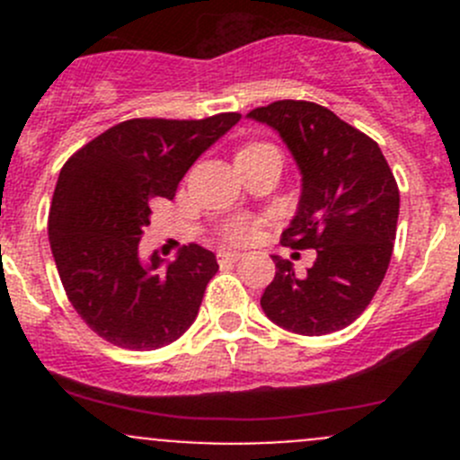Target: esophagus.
Here are the masks:
<instances>
[{
	"label": "esophagus",
	"mask_w": 460,
	"mask_h": 460,
	"mask_svg": "<svg viewBox=\"0 0 460 460\" xmlns=\"http://www.w3.org/2000/svg\"><path fill=\"white\" fill-rule=\"evenodd\" d=\"M240 258H243V253L234 252V249H220V252H217V260H220V262H238Z\"/></svg>",
	"instance_id": "1"
}]
</instances>
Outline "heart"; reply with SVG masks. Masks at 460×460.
<instances>
[{
	"instance_id": "heart-1",
	"label": "heart",
	"mask_w": 460,
	"mask_h": 460,
	"mask_svg": "<svg viewBox=\"0 0 460 460\" xmlns=\"http://www.w3.org/2000/svg\"><path fill=\"white\" fill-rule=\"evenodd\" d=\"M256 146H260V144H249V146H244L243 151H247V148H256ZM253 235H256V222L249 220V217H235V220H231L225 229V238L238 244L249 243Z\"/></svg>"
}]
</instances>
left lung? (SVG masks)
<instances>
[{
	"label": "left lung",
	"instance_id": "8db88e82",
	"mask_svg": "<svg viewBox=\"0 0 460 460\" xmlns=\"http://www.w3.org/2000/svg\"><path fill=\"white\" fill-rule=\"evenodd\" d=\"M247 118L282 137L303 175L280 243L318 253L303 278L289 260L271 256L276 276L260 298L262 312L303 336L345 329L372 303L392 260L401 207L392 169L372 137L314 102L280 100Z\"/></svg>",
	"mask_w": 460,
	"mask_h": 460
}]
</instances>
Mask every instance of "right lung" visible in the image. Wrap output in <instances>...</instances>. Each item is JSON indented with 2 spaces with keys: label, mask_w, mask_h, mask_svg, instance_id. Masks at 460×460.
<instances>
[{
  "label": "right lung",
  "mask_w": 460,
  "mask_h": 460,
  "mask_svg": "<svg viewBox=\"0 0 460 460\" xmlns=\"http://www.w3.org/2000/svg\"><path fill=\"white\" fill-rule=\"evenodd\" d=\"M240 122L137 118L82 146L62 166L49 213V240L68 300L104 341L160 349L193 324L217 260L189 244L173 262H144L140 238L151 202L173 200L193 162Z\"/></svg>",
  "instance_id": "1"
}]
</instances>
